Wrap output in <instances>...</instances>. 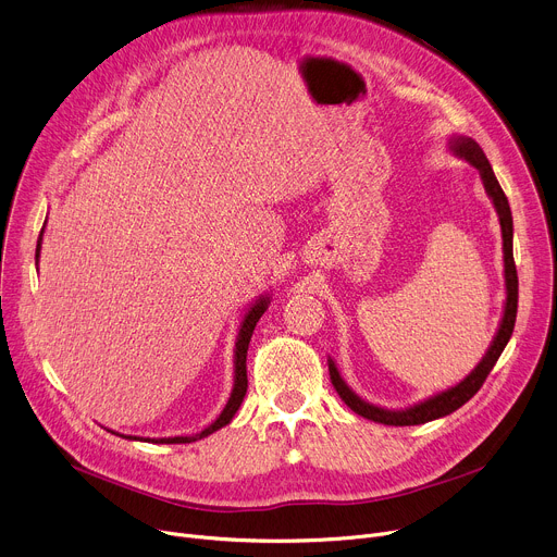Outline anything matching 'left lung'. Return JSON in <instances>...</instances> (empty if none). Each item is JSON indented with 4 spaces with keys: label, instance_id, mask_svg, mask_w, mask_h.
Segmentation results:
<instances>
[{
    "label": "left lung",
    "instance_id": "1",
    "mask_svg": "<svg viewBox=\"0 0 557 557\" xmlns=\"http://www.w3.org/2000/svg\"><path fill=\"white\" fill-rule=\"evenodd\" d=\"M448 150L460 160H467L473 169H478L480 180L484 184V190L488 195V199L493 201V209L497 213L499 220V228H502V252H504V286H507V299H504V309H502V320L499 326L493 335V342L488 344L486 352L482 356V360L478 362V367L455 386L440 391L413 407L407 409H384L377 407V404H371L367 399H362L356 391H352L344 377L339 375L333 358H329V373H331V382L337 391V395L344 399L346 407L350 411H356L358 416L386 424V426H413V424H424L437 418H444L453 411H458L462 404H467L484 384L486 375L491 373V369L495 367V362L499 360L504 346L509 344L511 335H513V326H516V315H518V271H516V262H513V218H511V207L509 199L504 195L484 150L480 148V144L467 135H450L448 139Z\"/></svg>",
    "mask_w": 557,
    "mask_h": 557
}]
</instances>
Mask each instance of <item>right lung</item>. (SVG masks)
I'll return each instance as SVG.
<instances>
[{
  "label": "right lung",
  "instance_id": "right-lung-1",
  "mask_svg": "<svg viewBox=\"0 0 557 557\" xmlns=\"http://www.w3.org/2000/svg\"><path fill=\"white\" fill-rule=\"evenodd\" d=\"M46 224V222H44ZM41 235H44V228L39 233V239H37V250H35V264H39V250H41ZM271 305V293H264L260 295L252 305L248 307V311L244 313L242 322H239V329H237V339H235V358H233V391H231V397L226 401V407L222 409V413L218 416V420L213 424H209L205 431H199L195 435H175V437H139V435H122L117 431H111L115 435H122L126 440H137V442H150V444H188V442H195V440H201L207 437L215 431H220L222 426L231 424V420L235 418L239 404L246 395V388H248V380H246V350H248V342H250V335L252 331H256V324L260 322V318L264 315V311L269 309Z\"/></svg>",
  "mask_w": 557,
  "mask_h": 557
}]
</instances>
